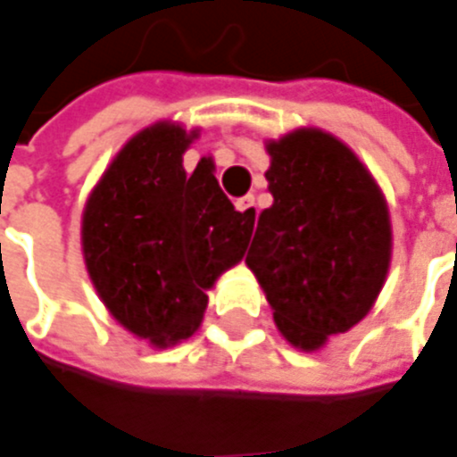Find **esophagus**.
Listing matches in <instances>:
<instances>
[{"label":"esophagus","instance_id":"obj_1","mask_svg":"<svg viewBox=\"0 0 457 457\" xmlns=\"http://www.w3.org/2000/svg\"><path fill=\"white\" fill-rule=\"evenodd\" d=\"M235 207H237V212H245L247 217H255V197L253 195H247V197H240V199H235Z\"/></svg>","mask_w":457,"mask_h":457}]
</instances>
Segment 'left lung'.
Returning <instances> with one entry per match:
<instances>
[{
	"mask_svg": "<svg viewBox=\"0 0 457 457\" xmlns=\"http://www.w3.org/2000/svg\"><path fill=\"white\" fill-rule=\"evenodd\" d=\"M265 149L273 204L260 212L245 262L280 334L316 352L361 321L385 286L386 202L354 151L326 131L298 129Z\"/></svg>",
	"mask_w": 457,
	"mask_h": 457,
	"instance_id": "left-lung-1",
	"label": "left lung"
}]
</instances>
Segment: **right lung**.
Segmentation results:
<instances>
[{
  "label": "right lung",
  "mask_w": 457,
  "mask_h": 457,
  "mask_svg": "<svg viewBox=\"0 0 457 457\" xmlns=\"http://www.w3.org/2000/svg\"><path fill=\"white\" fill-rule=\"evenodd\" d=\"M195 138L166 120L144 129L105 169L83 212V255L101 301L159 349L197 331L207 291L243 260L255 225L220 189L212 159L184 171Z\"/></svg>",
  "instance_id": "add662e5"
}]
</instances>
